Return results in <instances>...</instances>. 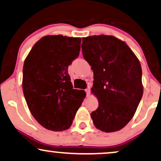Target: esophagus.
Wrapping results in <instances>:
<instances>
[{
  "mask_svg": "<svg viewBox=\"0 0 161 161\" xmlns=\"http://www.w3.org/2000/svg\"><path fill=\"white\" fill-rule=\"evenodd\" d=\"M85 91H86V93H87V97H89V96H90V94H91V92H90V89H89V87H88V88H87L86 90H85Z\"/></svg>",
  "mask_w": 161,
  "mask_h": 161,
  "instance_id": "esophagus-1",
  "label": "esophagus"
}]
</instances>
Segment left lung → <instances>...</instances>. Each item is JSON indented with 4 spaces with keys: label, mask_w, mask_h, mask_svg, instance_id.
Listing matches in <instances>:
<instances>
[{
    "label": "left lung",
    "mask_w": 161,
    "mask_h": 161,
    "mask_svg": "<svg viewBox=\"0 0 161 161\" xmlns=\"http://www.w3.org/2000/svg\"><path fill=\"white\" fill-rule=\"evenodd\" d=\"M83 57L91 66V92L99 106L91 114L102 131H119L137 111L143 93L142 68L137 57L123 41L113 36L82 38Z\"/></svg>",
    "instance_id": "8db88e82"
}]
</instances>
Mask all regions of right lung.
Masks as SVG:
<instances>
[{
	"mask_svg": "<svg viewBox=\"0 0 161 161\" xmlns=\"http://www.w3.org/2000/svg\"><path fill=\"white\" fill-rule=\"evenodd\" d=\"M81 38L45 36L24 60L22 87L36 121L53 131L67 130L84 100L85 91L73 88L68 69L80 51Z\"/></svg>",
	"mask_w": 161,
	"mask_h": 161,
	"instance_id": "add662e5",
	"label": "right lung"
}]
</instances>
